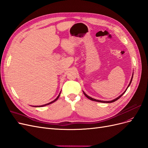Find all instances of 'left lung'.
Returning <instances> with one entry per match:
<instances>
[{
	"label": "left lung",
	"mask_w": 148,
	"mask_h": 148,
	"mask_svg": "<svg viewBox=\"0 0 148 148\" xmlns=\"http://www.w3.org/2000/svg\"><path fill=\"white\" fill-rule=\"evenodd\" d=\"M133 74L132 75V79H131V80H130V84H129V85H128V87H127V89L125 90V91L123 92L122 95H121L119 97H118L117 98H116V99H113V100H112V101H101V100H98V99H94V98H91L90 97H89V96H88V95L85 93H84V92H84V94L85 95V96L87 98H88L89 99H90V100H92V101H97V102H100V103H112V102H114V101H116V100H117V99H119V98H120L122 95L124 94L125 93V92L127 91V88H128V87L130 86V84H131V82H132V79H133Z\"/></svg>",
	"instance_id": "8db88e82"
}]
</instances>
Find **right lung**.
Here are the masks:
<instances>
[{
  "label": "right lung",
  "instance_id": "right-lung-1",
  "mask_svg": "<svg viewBox=\"0 0 148 148\" xmlns=\"http://www.w3.org/2000/svg\"><path fill=\"white\" fill-rule=\"evenodd\" d=\"M60 93H60V94H59V95L58 97H57V98L55 99H54L53 101H51V102H50L49 103H47V104H44V105H41V106H33V107H42V106H47V105H49V104H51V103H54L55 101H56L57 99H58V98H59V97H60Z\"/></svg>",
  "mask_w": 148,
  "mask_h": 148
}]
</instances>
